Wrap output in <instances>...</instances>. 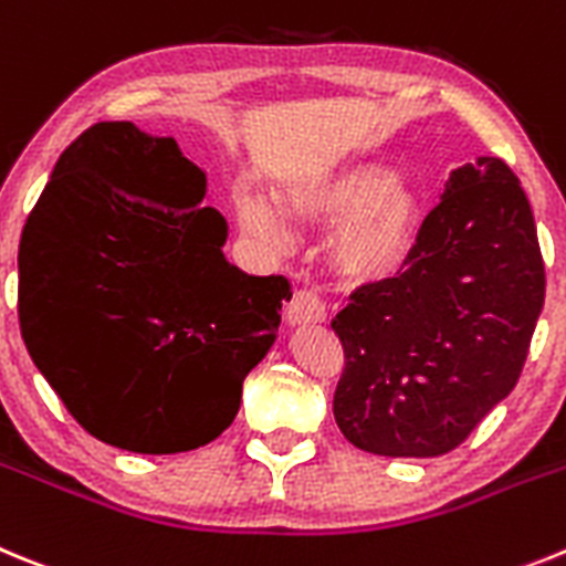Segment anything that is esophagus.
<instances>
[{
  "label": "esophagus",
  "instance_id": "34e87169",
  "mask_svg": "<svg viewBox=\"0 0 566 566\" xmlns=\"http://www.w3.org/2000/svg\"><path fill=\"white\" fill-rule=\"evenodd\" d=\"M284 318H287L290 327H310V324H324L327 321V310H324L318 295L310 293V290H298L290 298Z\"/></svg>",
  "mask_w": 566,
  "mask_h": 566
}]
</instances>
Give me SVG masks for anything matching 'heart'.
<instances>
[{
	"mask_svg": "<svg viewBox=\"0 0 566 566\" xmlns=\"http://www.w3.org/2000/svg\"><path fill=\"white\" fill-rule=\"evenodd\" d=\"M287 206L304 220L338 222L329 242L333 268L346 282L378 287L403 276L420 239V197L380 163H338L295 180ZM248 231L287 237L284 217L264 200L239 202Z\"/></svg>",
	"mask_w": 566,
	"mask_h": 566,
	"instance_id": "heart-1",
	"label": "heart"
}]
</instances>
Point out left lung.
Wrapping results in <instances>:
<instances>
[{"mask_svg": "<svg viewBox=\"0 0 566 566\" xmlns=\"http://www.w3.org/2000/svg\"><path fill=\"white\" fill-rule=\"evenodd\" d=\"M542 307L531 202L505 163L476 157L448 175L409 271L333 321L338 429L369 454H446L511 395Z\"/></svg>", "mask_w": 566, "mask_h": 566, "instance_id": "obj_1", "label": "left lung"}]
</instances>
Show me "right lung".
<instances>
[{
  "instance_id": "add662e5",
  "label": "right lung",
  "mask_w": 566,
  "mask_h": 566,
  "mask_svg": "<svg viewBox=\"0 0 566 566\" xmlns=\"http://www.w3.org/2000/svg\"><path fill=\"white\" fill-rule=\"evenodd\" d=\"M206 197L175 137L104 120L64 149L24 222V346L106 446L177 454L217 440L276 344L287 279L228 262V220Z\"/></svg>"
}]
</instances>
